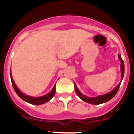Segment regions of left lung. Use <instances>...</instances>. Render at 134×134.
I'll return each instance as SVG.
<instances>
[{
	"mask_svg": "<svg viewBox=\"0 0 134 134\" xmlns=\"http://www.w3.org/2000/svg\"><path fill=\"white\" fill-rule=\"evenodd\" d=\"M119 57V60L121 61V81H122V79L124 78V70H125V68H124V62L123 61L122 58H121V55H118ZM121 82L118 85V86H116L115 88L112 91L109 92V93H107V94H103V95H99L97 97H86V96L83 95V94H82L80 93L79 90L78 89V88L76 87V84L74 83V89H75L76 93L77 94V95L79 96V97L82 99V100L86 102L87 103L89 104H93V105H99V104L107 102L109 100H111L112 98H113L115 97L117 93H118V90H119V86H120Z\"/></svg>",
	"mask_w": 134,
	"mask_h": 134,
	"instance_id": "8db88e82",
	"label": "left lung"
}]
</instances>
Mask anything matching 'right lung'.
<instances>
[{"label":"right lung","instance_id":"1","mask_svg":"<svg viewBox=\"0 0 134 134\" xmlns=\"http://www.w3.org/2000/svg\"><path fill=\"white\" fill-rule=\"evenodd\" d=\"M10 79H11V82L12 85H13V86L14 90L15 91L16 94H18V96L21 98V99H22L23 100L26 101V102L29 103L36 105H42V104L46 103L48 102L49 100H50L51 99H52V98L54 96V94H55V86H54V87H53L52 90L48 94H46V95L43 96V97H28V96L23 94V93H22L21 91H20L19 89L16 87L15 82H14L13 77H12L11 73H10Z\"/></svg>","mask_w":134,"mask_h":134}]
</instances>
